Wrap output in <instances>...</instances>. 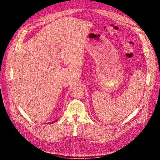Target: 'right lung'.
Wrapping results in <instances>:
<instances>
[{"label": "right lung", "mask_w": 160, "mask_h": 160, "mask_svg": "<svg viewBox=\"0 0 160 160\" xmlns=\"http://www.w3.org/2000/svg\"><path fill=\"white\" fill-rule=\"evenodd\" d=\"M56 121H57V120H56ZM56 121H53V122H52V123H53V122H56ZM49 123H50V122H49Z\"/></svg>", "instance_id": "1"}]
</instances>
